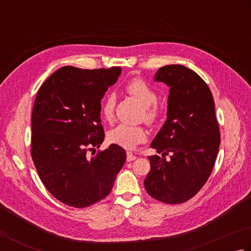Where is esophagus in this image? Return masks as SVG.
I'll return each mask as SVG.
<instances>
[{
	"mask_svg": "<svg viewBox=\"0 0 251 251\" xmlns=\"http://www.w3.org/2000/svg\"><path fill=\"white\" fill-rule=\"evenodd\" d=\"M127 161H134L135 160V159H136V156H135V154L133 153V152H130V151H127Z\"/></svg>",
	"mask_w": 251,
	"mask_h": 251,
	"instance_id": "esophagus-1",
	"label": "esophagus"
}]
</instances>
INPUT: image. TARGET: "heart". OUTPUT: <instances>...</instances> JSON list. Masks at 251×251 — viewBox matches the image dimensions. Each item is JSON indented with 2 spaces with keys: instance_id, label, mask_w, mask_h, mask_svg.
Returning a JSON list of instances; mask_svg holds the SVG:
<instances>
[{
  "instance_id": "1",
  "label": "heart",
  "mask_w": 251,
  "mask_h": 251,
  "mask_svg": "<svg viewBox=\"0 0 251 251\" xmlns=\"http://www.w3.org/2000/svg\"><path fill=\"white\" fill-rule=\"evenodd\" d=\"M126 91L144 105V112L141 114V117L145 118V121H147L150 124L156 123L160 116V108L157 104L158 94L156 91L140 78H135L129 81L126 85ZM115 93H107L101 106V113L104 120H113L114 113H115ZM107 138L110 143L121 146L123 148L134 149L137 145L145 143L147 139V131L143 126H133L122 123L108 131Z\"/></svg>"
}]
</instances>
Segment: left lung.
<instances>
[{
    "label": "left lung",
    "mask_w": 251,
    "mask_h": 251,
    "mask_svg": "<svg viewBox=\"0 0 251 251\" xmlns=\"http://www.w3.org/2000/svg\"><path fill=\"white\" fill-rule=\"evenodd\" d=\"M154 81L170 90L167 121L150 145L162 158L148 157L150 171L144 185L158 201L184 203L202 189L216 160L221 135L215 104L204 80L184 66L159 68Z\"/></svg>",
    "instance_id": "left-lung-1"
}]
</instances>
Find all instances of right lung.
Wrapping results in <instances>:
<instances>
[{
	"label": "right lung",
	"mask_w": 251,
	"mask_h": 251,
	"mask_svg": "<svg viewBox=\"0 0 251 251\" xmlns=\"http://www.w3.org/2000/svg\"><path fill=\"white\" fill-rule=\"evenodd\" d=\"M121 67L86 70L62 67L36 95L30 153L40 180L54 198L83 208L112 191L126 152L121 146L89 157L104 140L101 100L121 75Z\"/></svg>",
	"instance_id": "add662e5"
}]
</instances>
